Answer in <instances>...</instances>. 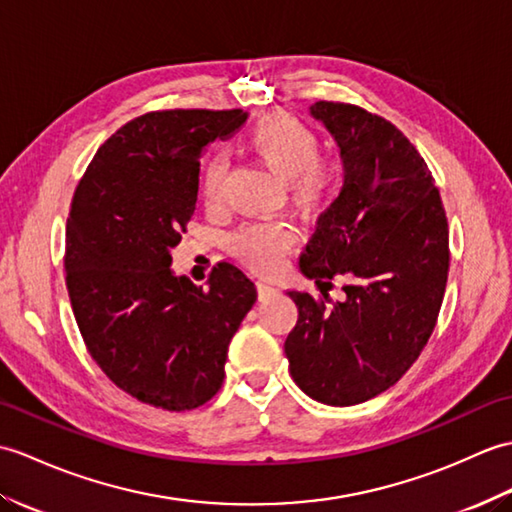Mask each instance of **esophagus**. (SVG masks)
Here are the masks:
<instances>
[{
    "label": "esophagus",
    "mask_w": 512,
    "mask_h": 512,
    "mask_svg": "<svg viewBox=\"0 0 512 512\" xmlns=\"http://www.w3.org/2000/svg\"><path fill=\"white\" fill-rule=\"evenodd\" d=\"M276 291H278L276 285H271V282H267V280H258V298L260 300L271 298V295H274Z\"/></svg>",
    "instance_id": "1"
}]
</instances>
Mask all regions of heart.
I'll list each match as a JSON object with an SVG mask.
<instances>
[{
    "instance_id": "heart-1",
    "label": "heart",
    "mask_w": 512,
    "mask_h": 512,
    "mask_svg": "<svg viewBox=\"0 0 512 512\" xmlns=\"http://www.w3.org/2000/svg\"><path fill=\"white\" fill-rule=\"evenodd\" d=\"M243 151L285 181L287 197L304 214L324 210L337 192V166L320 155L322 142L309 124L289 113H267L243 135ZM225 162L219 155L208 160L201 175V197L217 206L223 195ZM295 243L289 223L245 225L230 238V252L258 271H271Z\"/></svg>"
}]
</instances>
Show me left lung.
I'll return each instance as SVG.
<instances>
[{
	"mask_svg": "<svg viewBox=\"0 0 512 512\" xmlns=\"http://www.w3.org/2000/svg\"><path fill=\"white\" fill-rule=\"evenodd\" d=\"M344 160V188L300 256L322 295L289 291L298 322L285 342L298 388L326 405H357L399 381L434 333L449 274L440 190L392 122L348 102L317 100ZM346 275L344 301L322 284Z\"/></svg>",
	"mask_w": 512,
	"mask_h": 512,
	"instance_id": "8db88e82",
	"label": "left lung"
}]
</instances>
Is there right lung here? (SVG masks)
Masks as SVG:
<instances>
[{
	"label": "right lung",
	"mask_w": 512,
	"mask_h": 512,
	"mask_svg": "<svg viewBox=\"0 0 512 512\" xmlns=\"http://www.w3.org/2000/svg\"><path fill=\"white\" fill-rule=\"evenodd\" d=\"M245 120L243 109L144 113L100 146L74 190L65 285L78 331L100 370L157 410H195L221 390L227 346L256 302L252 278L227 260L208 287L170 271L201 149Z\"/></svg>",
	"instance_id": "1"
}]
</instances>
